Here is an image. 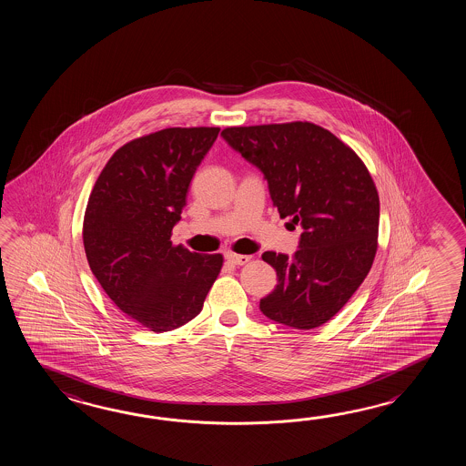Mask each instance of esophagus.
I'll use <instances>...</instances> for the list:
<instances>
[{"label":"esophagus","mask_w":466,"mask_h":466,"mask_svg":"<svg viewBox=\"0 0 466 466\" xmlns=\"http://www.w3.org/2000/svg\"><path fill=\"white\" fill-rule=\"evenodd\" d=\"M249 259H251V257H248V255H237V253H228L227 255V261L231 263V265H238V267L247 265Z\"/></svg>","instance_id":"obj_1"}]
</instances>
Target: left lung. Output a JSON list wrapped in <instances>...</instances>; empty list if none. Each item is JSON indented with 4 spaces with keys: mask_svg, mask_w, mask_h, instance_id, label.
I'll return each instance as SVG.
<instances>
[{
    "mask_svg": "<svg viewBox=\"0 0 466 466\" xmlns=\"http://www.w3.org/2000/svg\"><path fill=\"white\" fill-rule=\"evenodd\" d=\"M221 137L261 169L281 218L303 227L291 258L265 251L278 285L265 317L295 329L321 327L367 278L377 255L380 198L365 163L309 121L229 127Z\"/></svg>",
    "mask_w": 466,
    "mask_h": 466,
    "instance_id": "1",
    "label": "left lung"
}]
</instances>
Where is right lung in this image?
<instances>
[{
  "mask_svg": "<svg viewBox=\"0 0 466 466\" xmlns=\"http://www.w3.org/2000/svg\"><path fill=\"white\" fill-rule=\"evenodd\" d=\"M219 128H167L116 149L91 189L83 219L88 265L113 303L163 333L198 315L223 255L171 243L189 181Z\"/></svg>",
  "mask_w": 466,
  "mask_h": 466,
  "instance_id": "right-lung-1",
  "label": "right lung"
}]
</instances>
